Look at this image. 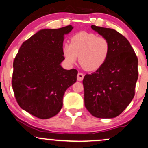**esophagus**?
I'll return each instance as SVG.
<instances>
[{
  "mask_svg": "<svg viewBox=\"0 0 148 148\" xmlns=\"http://www.w3.org/2000/svg\"><path fill=\"white\" fill-rule=\"evenodd\" d=\"M84 75L82 73H78L77 75V80L78 81H82L83 80Z\"/></svg>",
  "mask_w": 148,
  "mask_h": 148,
  "instance_id": "1",
  "label": "esophagus"
}]
</instances>
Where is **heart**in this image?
I'll use <instances>...</instances> for the list:
<instances>
[{
  "mask_svg": "<svg viewBox=\"0 0 148 148\" xmlns=\"http://www.w3.org/2000/svg\"><path fill=\"white\" fill-rule=\"evenodd\" d=\"M110 53V43L104 36L82 32L75 34L70 44H65L63 53L69 64L79 56V63L87 71H96L104 66Z\"/></svg>",
  "mask_w": 148,
  "mask_h": 148,
  "instance_id": "1",
  "label": "heart"
}]
</instances>
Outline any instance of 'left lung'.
Masks as SVG:
<instances>
[{"instance_id": "8db88e82", "label": "left lung", "mask_w": 148, "mask_h": 148, "mask_svg": "<svg viewBox=\"0 0 148 148\" xmlns=\"http://www.w3.org/2000/svg\"><path fill=\"white\" fill-rule=\"evenodd\" d=\"M91 27L109 40L110 53L102 67L84 77L85 106L97 118H114L134 97L138 77L137 56L128 39L115 29L95 25Z\"/></svg>"}]
</instances>
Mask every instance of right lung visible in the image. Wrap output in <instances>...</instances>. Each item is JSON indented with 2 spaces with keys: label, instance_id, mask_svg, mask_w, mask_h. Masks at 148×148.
<instances>
[{
  "label": "right lung",
  "instance_id": "obj_1",
  "mask_svg": "<svg viewBox=\"0 0 148 148\" xmlns=\"http://www.w3.org/2000/svg\"><path fill=\"white\" fill-rule=\"evenodd\" d=\"M73 28L40 30L23 43L14 59L12 86L17 104L39 119L56 115L65 92L77 80V70L60 65L65 59L63 35Z\"/></svg>",
  "mask_w": 148,
  "mask_h": 148
}]
</instances>
